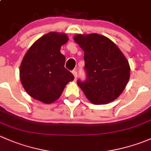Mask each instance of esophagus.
I'll list each match as a JSON object with an SVG mask.
<instances>
[{
    "mask_svg": "<svg viewBox=\"0 0 151 151\" xmlns=\"http://www.w3.org/2000/svg\"><path fill=\"white\" fill-rule=\"evenodd\" d=\"M72 74H73V75H74V79L76 80V79H77V72L75 71V70H74V71H72Z\"/></svg>",
    "mask_w": 151,
    "mask_h": 151,
    "instance_id": "obj_1",
    "label": "esophagus"
}]
</instances>
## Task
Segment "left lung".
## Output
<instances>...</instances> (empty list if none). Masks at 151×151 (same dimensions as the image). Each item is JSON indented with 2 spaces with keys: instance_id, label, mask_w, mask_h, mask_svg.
Returning a JSON list of instances; mask_svg holds the SVG:
<instances>
[{
  "instance_id": "1",
  "label": "left lung",
  "mask_w": 151,
  "mask_h": 151,
  "mask_svg": "<svg viewBox=\"0 0 151 151\" xmlns=\"http://www.w3.org/2000/svg\"><path fill=\"white\" fill-rule=\"evenodd\" d=\"M74 40L84 51L87 79L77 85L94 104H106L116 99L130 78V66L118 47L98 33L77 34Z\"/></svg>"
}]
</instances>
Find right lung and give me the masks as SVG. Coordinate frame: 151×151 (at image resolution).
I'll list each match as a JSON object with an SVG mask.
<instances>
[{
  "instance_id": "add662e5",
  "label": "right lung",
  "mask_w": 151,
  "mask_h": 151,
  "mask_svg": "<svg viewBox=\"0 0 151 151\" xmlns=\"http://www.w3.org/2000/svg\"><path fill=\"white\" fill-rule=\"evenodd\" d=\"M68 40L66 33L50 32L37 39L25 53L19 78L24 89L34 99L52 104L74 80L73 74L65 68L66 58L60 51Z\"/></svg>"
}]
</instances>
